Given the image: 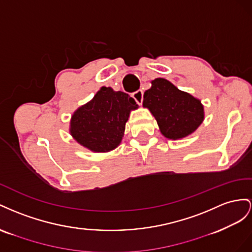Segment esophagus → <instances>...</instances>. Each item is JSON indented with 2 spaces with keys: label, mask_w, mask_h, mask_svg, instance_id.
I'll use <instances>...</instances> for the list:
<instances>
[{
  "label": "esophagus",
  "mask_w": 252,
  "mask_h": 252,
  "mask_svg": "<svg viewBox=\"0 0 252 252\" xmlns=\"http://www.w3.org/2000/svg\"><path fill=\"white\" fill-rule=\"evenodd\" d=\"M132 97L135 99V101L137 102L138 104H141L142 100H143V92L141 90L136 91L132 94Z\"/></svg>",
  "instance_id": "esophagus-1"
}]
</instances>
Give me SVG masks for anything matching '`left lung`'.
<instances>
[{"instance_id":"8db88e82","label":"left lung","mask_w":252,"mask_h":252,"mask_svg":"<svg viewBox=\"0 0 252 252\" xmlns=\"http://www.w3.org/2000/svg\"><path fill=\"white\" fill-rule=\"evenodd\" d=\"M142 104L153 114L160 132L169 139L186 137L204 120V106L199 100L162 78L152 81Z\"/></svg>"}]
</instances>
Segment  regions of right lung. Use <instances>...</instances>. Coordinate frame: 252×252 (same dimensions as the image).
Here are the masks:
<instances>
[{
	"mask_svg": "<svg viewBox=\"0 0 252 252\" xmlns=\"http://www.w3.org/2000/svg\"><path fill=\"white\" fill-rule=\"evenodd\" d=\"M137 107L135 100L126 93L103 86L92 101L74 113L70 134L94 152H107L119 145L130 112Z\"/></svg>",
	"mask_w": 252,
	"mask_h": 252,
	"instance_id": "1",
	"label": "right lung"
}]
</instances>
